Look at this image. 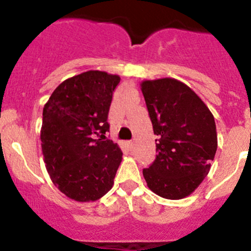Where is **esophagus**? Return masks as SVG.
I'll return each instance as SVG.
<instances>
[{
  "instance_id": "esophagus-1",
  "label": "esophagus",
  "mask_w": 251,
  "mask_h": 251,
  "mask_svg": "<svg viewBox=\"0 0 251 251\" xmlns=\"http://www.w3.org/2000/svg\"><path fill=\"white\" fill-rule=\"evenodd\" d=\"M133 147H135V143H133L132 141H131V142H128V148H130V151H132V149H133Z\"/></svg>"
}]
</instances>
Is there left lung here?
Masks as SVG:
<instances>
[{"instance_id": "obj_1", "label": "left lung", "mask_w": 251, "mask_h": 251, "mask_svg": "<svg viewBox=\"0 0 251 251\" xmlns=\"http://www.w3.org/2000/svg\"><path fill=\"white\" fill-rule=\"evenodd\" d=\"M156 158L143 170L147 186L165 199L191 196L210 170L217 149L215 119L191 87L173 77L143 80Z\"/></svg>"}]
</instances>
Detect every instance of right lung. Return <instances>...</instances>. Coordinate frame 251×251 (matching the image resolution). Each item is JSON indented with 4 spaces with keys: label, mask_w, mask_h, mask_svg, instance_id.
Returning a JSON list of instances; mask_svg holds the SVG:
<instances>
[{
    "label": "right lung",
    "mask_w": 251,
    "mask_h": 251,
    "mask_svg": "<svg viewBox=\"0 0 251 251\" xmlns=\"http://www.w3.org/2000/svg\"><path fill=\"white\" fill-rule=\"evenodd\" d=\"M119 75L88 70L63 81L44 107L41 147L47 173L68 198L96 201L110 191L123 159L118 143L96 140L109 131L108 111Z\"/></svg>",
    "instance_id": "1"
}]
</instances>
